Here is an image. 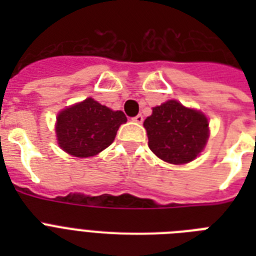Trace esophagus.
I'll return each mask as SVG.
<instances>
[{
  "label": "esophagus",
  "instance_id": "esophagus-1",
  "mask_svg": "<svg viewBox=\"0 0 256 256\" xmlns=\"http://www.w3.org/2000/svg\"><path fill=\"white\" fill-rule=\"evenodd\" d=\"M132 120H134V122H136V124H142V122H144V116L138 114V116H136L134 118H132Z\"/></svg>",
  "mask_w": 256,
  "mask_h": 256
}]
</instances>
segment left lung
Listing matches in <instances>:
<instances>
[{
  "label": "left lung",
  "mask_w": 256,
  "mask_h": 256,
  "mask_svg": "<svg viewBox=\"0 0 256 256\" xmlns=\"http://www.w3.org/2000/svg\"><path fill=\"white\" fill-rule=\"evenodd\" d=\"M144 126L150 150L168 164H182L195 160L208 138L206 116L174 100L152 108Z\"/></svg>",
  "instance_id": "8db88e82"
}]
</instances>
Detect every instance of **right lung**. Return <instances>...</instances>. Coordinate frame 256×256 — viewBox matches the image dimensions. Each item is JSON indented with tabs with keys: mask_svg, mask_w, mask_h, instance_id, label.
<instances>
[{
	"mask_svg": "<svg viewBox=\"0 0 256 256\" xmlns=\"http://www.w3.org/2000/svg\"><path fill=\"white\" fill-rule=\"evenodd\" d=\"M126 120L122 112H112L88 98L58 114V144L78 158L96 156L112 144L118 128Z\"/></svg>",
	"mask_w": 256,
	"mask_h": 256,
	"instance_id": "obj_1",
	"label": "right lung"
}]
</instances>
